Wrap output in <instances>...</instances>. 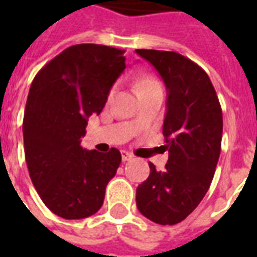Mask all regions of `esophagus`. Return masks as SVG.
Wrapping results in <instances>:
<instances>
[{
    "label": "esophagus",
    "instance_id": "esophagus-1",
    "mask_svg": "<svg viewBox=\"0 0 257 257\" xmlns=\"http://www.w3.org/2000/svg\"><path fill=\"white\" fill-rule=\"evenodd\" d=\"M134 158V156L131 154V153H128V151H122V161H129V160H132Z\"/></svg>",
    "mask_w": 257,
    "mask_h": 257
}]
</instances>
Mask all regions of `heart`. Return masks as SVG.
I'll use <instances>...</instances> for the list:
<instances>
[{"label":"heart","instance_id":"obj_1","mask_svg":"<svg viewBox=\"0 0 257 257\" xmlns=\"http://www.w3.org/2000/svg\"><path fill=\"white\" fill-rule=\"evenodd\" d=\"M154 89H161V84L157 81L154 77H150V75H145L138 81L136 84V90L138 93H143V92H149V90H154ZM114 93V89H111L110 92V96Z\"/></svg>","mask_w":257,"mask_h":257}]
</instances>
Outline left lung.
<instances>
[{
    "mask_svg": "<svg viewBox=\"0 0 257 257\" xmlns=\"http://www.w3.org/2000/svg\"><path fill=\"white\" fill-rule=\"evenodd\" d=\"M153 64L167 86V112L162 126L164 171L150 165V176L136 189V206L162 226L184 220L202 201L219 161L223 115L208 74L180 53L136 49Z\"/></svg>",
    "mask_w": 257,
    "mask_h": 257,
    "instance_id": "obj_1",
    "label": "left lung"
}]
</instances>
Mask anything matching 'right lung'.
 Returning <instances> with one entry per match:
<instances>
[{
	"label": "right lung",
	"instance_id": "1",
	"mask_svg": "<svg viewBox=\"0 0 257 257\" xmlns=\"http://www.w3.org/2000/svg\"><path fill=\"white\" fill-rule=\"evenodd\" d=\"M123 53L96 44L73 45L33 79L23 119L26 162L44 204L63 219H84L100 209L121 164L117 149L85 150L79 139L126 67Z\"/></svg>",
	"mask_w": 257,
	"mask_h": 257
}]
</instances>
